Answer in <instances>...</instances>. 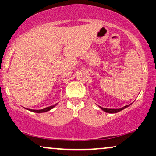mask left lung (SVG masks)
I'll list each match as a JSON object with an SVG mask.
<instances>
[{"instance_id":"left-lung-1","label":"left lung","mask_w":156,"mask_h":156,"mask_svg":"<svg viewBox=\"0 0 156 156\" xmlns=\"http://www.w3.org/2000/svg\"><path fill=\"white\" fill-rule=\"evenodd\" d=\"M131 104H132V103H131ZM129 105H130V104L125 105V106L122 107V108H103V107H101V106H99V107L102 109V110L104 111L105 112L110 113V114H115V113H117V112H120V111L123 110V109H124V108H127V107H128V106H129Z\"/></svg>"}]
</instances>
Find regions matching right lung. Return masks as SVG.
<instances>
[{"label": "right lung", "instance_id": "right-lung-1", "mask_svg": "<svg viewBox=\"0 0 156 156\" xmlns=\"http://www.w3.org/2000/svg\"><path fill=\"white\" fill-rule=\"evenodd\" d=\"M56 105H57V103H56V104L53 105H51V106H48V107H47V108H43V109H39V110H34V109H29V108H28V110L31 111V112H32L43 113V112H48V111L51 110V109L53 108H54V107H55Z\"/></svg>", "mask_w": 156, "mask_h": 156}]
</instances>
